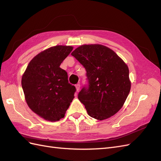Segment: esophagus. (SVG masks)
I'll return each mask as SVG.
<instances>
[{
    "mask_svg": "<svg viewBox=\"0 0 161 161\" xmlns=\"http://www.w3.org/2000/svg\"><path fill=\"white\" fill-rule=\"evenodd\" d=\"M75 86H76V91H79V89H80V84H76V85H75Z\"/></svg>",
    "mask_w": 161,
    "mask_h": 161,
    "instance_id": "esophagus-1",
    "label": "esophagus"
}]
</instances>
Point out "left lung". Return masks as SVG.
<instances>
[{
    "label": "left lung",
    "instance_id": "left-lung-1",
    "mask_svg": "<svg viewBox=\"0 0 161 161\" xmlns=\"http://www.w3.org/2000/svg\"><path fill=\"white\" fill-rule=\"evenodd\" d=\"M71 55L86 72L87 85L78 98L87 113L99 120L115 115L122 108L130 91L128 66L113 50L99 44L80 46Z\"/></svg>",
    "mask_w": 161,
    "mask_h": 161
}]
</instances>
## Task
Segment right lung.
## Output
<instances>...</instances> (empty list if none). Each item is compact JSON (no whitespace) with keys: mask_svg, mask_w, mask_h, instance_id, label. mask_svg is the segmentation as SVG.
<instances>
[{"mask_svg":"<svg viewBox=\"0 0 161 161\" xmlns=\"http://www.w3.org/2000/svg\"><path fill=\"white\" fill-rule=\"evenodd\" d=\"M73 47L56 46L42 52L29 63L21 85L30 108L43 119L63 118L76 91L60 67Z\"/></svg>","mask_w":161,"mask_h":161,"instance_id":"right-lung-1","label":"right lung"}]
</instances>
